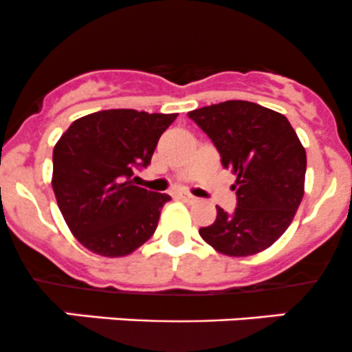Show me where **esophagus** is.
Returning a JSON list of instances; mask_svg holds the SVG:
<instances>
[{
    "label": "esophagus",
    "mask_w": 352,
    "mask_h": 352,
    "mask_svg": "<svg viewBox=\"0 0 352 352\" xmlns=\"http://www.w3.org/2000/svg\"><path fill=\"white\" fill-rule=\"evenodd\" d=\"M179 198L183 201H188V204H195V201H197V197H193V195L190 193H179Z\"/></svg>",
    "instance_id": "34e87169"
}]
</instances>
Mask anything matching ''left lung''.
<instances>
[{
  "instance_id": "obj_1",
  "label": "left lung",
  "mask_w": 352,
  "mask_h": 352,
  "mask_svg": "<svg viewBox=\"0 0 352 352\" xmlns=\"http://www.w3.org/2000/svg\"><path fill=\"white\" fill-rule=\"evenodd\" d=\"M236 176V208L217 207L214 224L200 236L222 255L263 252L286 232L305 195L306 152L284 114L226 100L188 113Z\"/></svg>"
}]
</instances>
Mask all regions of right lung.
I'll return each mask as SVG.
<instances>
[{"label": "right lung", "mask_w": 352, "mask_h": 352, "mask_svg": "<svg viewBox=\"0 0 352 352\" xmlns=\"http://www.w3.org/2000/svg\"><path fill=\"white\" fill-rule=\"evenodd\" d=\"M177 114L107 109L73 121L53 151V190L69 231L90 252L124 256L155 232L171 197L131 183Z\"/></svg>", "instance_id": "obj_1"}]
</instances>
